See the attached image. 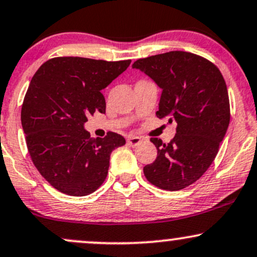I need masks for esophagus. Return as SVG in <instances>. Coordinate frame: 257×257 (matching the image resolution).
<instances>
[{
	"label": "esophagus",
	"instance_id": "34e87169",
	"mask_svg": "<svg viewBox=\"0 0 257 257\" xmlns=\"http://www.w3.org/2000/svg\"><path fill=\"white\" fill-rule=\"evenodd\" d=\"M128 145L129 146H138L139 144H140L141 142V138H139V137H135V135H131V137H128Z\"/></svg>",
	"mask_w": 257,
	"mask_h": 257
}]
</instances>
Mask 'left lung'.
Masks as SVG:
<instances>
[{"instance_id": "1", "label": "left lung", "mask_w": 257, "mask_h": 257, "mask_svg": "<svg viewBox=\"0 0 257 257\" xmlns=\"http://www.w3.org/2000/svg\"><path fill=\"white\" fill-rule=\"evenodd\" d=\"M162 88L158 118L177 123L169 144L152 138L158 156L144 168L147 181L164 190L196 182L217 156L230 123L225 80L212 62L185 51H170L135 61Z\"/></svg>"}]
</instances>
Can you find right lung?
I'll return each instance as SVG.
<instances>
[{
  "label": "right lung",
  "instance_id": "add662e5",
  "mask_svg": "<svg viewBox=\"0 0 257 257\" xmlns=\"http://www.w3.org/2000/svg\"><path fill=\"white\" fill-rule=\"evenodd\" d=\"M131 62L56 57L31 80L21 107L27 148L39 174L61 193L85 196L97 190L106 178L111 152L125 144L112 132L91 138L85 123L95 111L105 112L101 89Z\"/></svg>",
  "mask_w": 257,
  "mask_h": 257
}]
</instances>
